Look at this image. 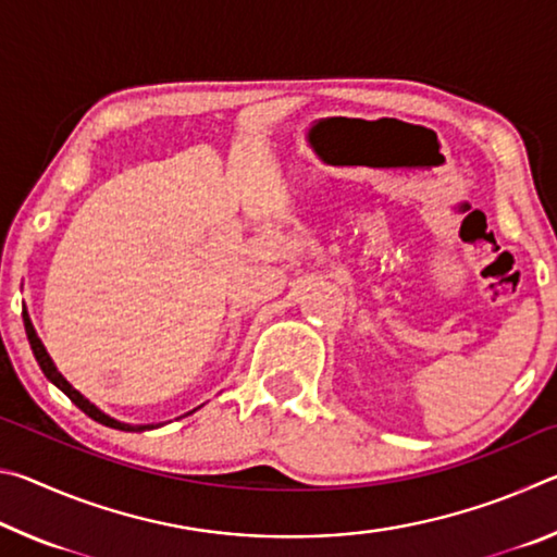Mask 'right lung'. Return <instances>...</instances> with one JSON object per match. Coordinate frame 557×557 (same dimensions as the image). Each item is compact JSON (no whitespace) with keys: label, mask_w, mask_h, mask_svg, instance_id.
Masks as SVG:
<instances>
[{"label":"right lung","mask_w":557,"mask_h":557,"mask_svg":"<svg viewBox=\"0 0 557 557\" xmlns=\"http://www.w3.org/2000/svg\"><path fill=\"white\" fill-rule=\"evenodd\" d=\"M22 317H24V329H26V336H29L32 351H34V356H36V361H39L44 375L55 385V388L69 395V398H71L75 405H78V408H81L83 412H86L88 418L100 422V425L112 428V430H122V432H145V430H154V428H162V425H164V422H159V425H129V422H120V420H115V418H110L108 412H102L96 403H90V400L86 398V395L75 391L73 385L63 379V373H61L59 369H55L53 358L49 356V351H46V346H44V342L39 338V334H36V329H34V324H32L29 312H26V307H24V314H22ZM196 410H199V408H194L191 412H196ZM191 412H186V414H191Z\"/></svg>","instance_id":"obj_1"}]
</instances>
